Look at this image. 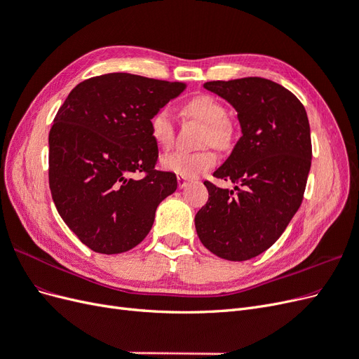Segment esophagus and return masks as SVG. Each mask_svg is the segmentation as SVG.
<instances>
[{
    "label": "esophagus",
    "mask_w": 359,
    "mask_h": 359,
    "mask_svg": "<svg viewBox=\"0 0 359 359\" xmlns=\"http://www.w3.org/2000/svg\"><path fill=\"white\" fill-rule=\"evenodd\" d=\"M177 180H178V186H180L181 189H182V187H186L187 184L190 182V180H189V178H186V177H178Z\"/></svg>",
    "instance_id": "obj_1"
}]
</instances>
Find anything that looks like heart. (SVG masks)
<instances>
[{"instance_id":"b5f03b06","label":"heart","mask_w":359,"mask_h":359,"mask_svg":"<svg viewBox=\"0 0 359 359\" xmlns=\"http://www.w3.org/2000/svg\"><path fill=\"white\" fill-rule=\"evenodd\" d=\"M186 115L198 119L206 126L203 135V144H211L214 147H224L229 142V126H227V111L226 107L211 95H198L187 102L184 106ZM149 133L154 142L168 149L172 147L175 139V127H173L172 114L168 107H161L149 119ZM217 157L210 149L199 151V153H182L177 151L161 160V168L175 173L178 177L194 178L202 172L215 165Z\"/></svg>"}]
</instances>
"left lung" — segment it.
Instances as JSON below:
<instances>
[{"instance_id": "8db88e82", "label": "left lung", "mask_w": 359, "mask_h": 359, "mask_svg": "<svg viewBox=\"0 0 359 359\" xmlns=\"http://www.w3.org/2000/svg\"><path fill=\"white\" fill-rule=\"evenodd\" d=\"M203 88L232 104L243 136L214 177L210 198L194 217L201 243L222 259L248 260L264 253L298 211L311 166L307 112L285 86L264 78L212 81Z\"/></svg>"}]
</instances>
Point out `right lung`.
<instances>
[{"label": "right lung", "instance_id": "1", "mask_svg": "<svg viewBox=\"0 0 359 359\" xmlns=\"http://www.w3.org/2000/svg\"><path fill=\"white\" fill-rule=\"evenodd\" d=\"M187 88L130 73L76 85L49 133V187L69 229L95 253L118 255L144 241L177 175L156 170L149 119ZM142 171L146 177L135 179Z\"/></svg>", "mask_w": 359, "mask_h": 359}]
</instances>
